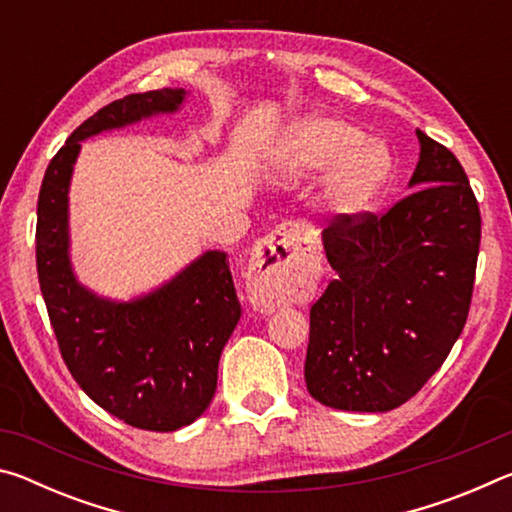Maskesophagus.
I'll list each match as a JSON object with an SVG mask.
<instances>
[{"instance_id": "34e87169", "label": "esophagus", "mask_w": 512, "mask_h": 512, "mask_svg": "<svg viewBox=\"0 0 512 512\" xmlns=\"http://www.w3.org/2000/svg\"><path fill=\"white\" fill-rule=\"evenodd\" d=\"M314 277V248L298 223H282L250 259L248 296L259 311H275L309 287Z\"/></svg>"}]
</instances>
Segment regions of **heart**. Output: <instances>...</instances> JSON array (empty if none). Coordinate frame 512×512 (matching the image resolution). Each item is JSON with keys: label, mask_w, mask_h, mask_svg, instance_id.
Segmentation results:
<instances>
[{"label": "heart", "mask_w": 512, "mask_h": 512, "mask_svg": "<svg viewBox=\"0 0 512 512\" xmlns=\"http://www.w3.org/2000/svg\"><path fill=\"white\" fill-rule=\"evenodd\" d=\"M262 176L271 183H296L327 169L320 203L329 212H354L386 183L393 155L386 144L368 140L350 121L307 115L280 128L259 158Z\"/></svg>", "instance_id": "1"}]
</instances>
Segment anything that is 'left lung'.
Listing matches in <instances>:
<instances>
[{
	"mask_svg": "<svg viewBox=\"0 0 512 512\" xmlns=\"http://www.w3.org/2000/svg\"><path fill=\"white\" fill-rule=\"evenodd\" d=\"M415 189L381 216L323 230L329 282L309 311V395L339 411L386 413L427 384L470 311L481 214L461 162L420 128Z\"/></svg>",
	"mask_w": 512,
	"mask_h": 512,
	"instance_id": "1",
	"label": "left lung"
}]
</instances>
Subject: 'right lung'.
<instances>
[{
    "label": "right lung",
    "instance_id": "add662e5",
    "mask_svg": "<svg viewBox=\"0 0 512 512\" xmlns=\"http://www.w3.org/2000/svg\"><path fill=\"white\" fill-rule=\"evenodd\" d=\"M187 94L162 88L103 106L54 155L38 196V280L65 366L92 402L146 431L187 427L212 402L221 352L241 318L228 253L205 250L133 300L103 298L79 282L69 257V185L81 142L178 112Z\"/></svg>",
    "mask_w": 512,
    "mask_h": 512
}]
</instances>
